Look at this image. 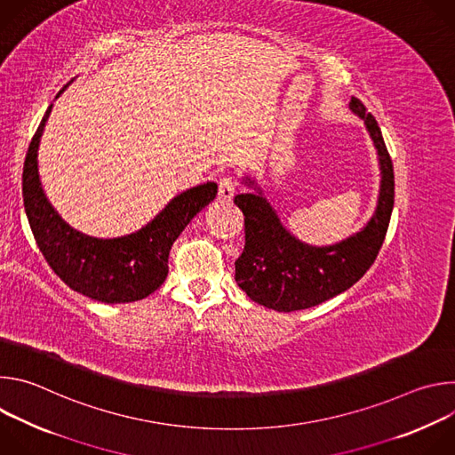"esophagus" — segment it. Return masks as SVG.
<instances>
[{
    "mask_svg": "<svg viewBox=\"0 0 455 455\" xmlns=\"http://www.w3.org/2000/svg\"><path fill=\"white\" fill-rule=\"evenodd\" d=\"M235 196V183L232 178H223L220 181V190H218V198L220 202L227 204V202H232Z\"/></svg>",
    "mask_w": 455,
    "mask_h": 455,
    "instance_id": "1",
    "label": "esophagus"
}]
</instances>
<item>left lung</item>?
Wrapping results in <instances>:
<instances>
[{"label":"left lung","mask_w":455,"mask_h":455,"mask_svg":"<svg viewBox=\"0 0 455 455\" xmlns=\"http://www.w3.org/2000/svg\"><path fill=\"white\" fill-rule=\"evenodd\" d=\"M351 113L363 120L376 149L379 188L369 221L349 237L333 244H309L293 235L265 196L259 181L244 174L234 204L244 214V250L235 261L237 286L257 304L275 311L316 306L349 290L371 268L387 234L395 207V172L378 122L365 106L351 97Z\"/></svg>","instance_id":"left-lung-1"}]
</instances>
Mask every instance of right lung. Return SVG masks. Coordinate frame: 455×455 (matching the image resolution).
Instances as JSON below:
<instances>
[{
	"instance_id": "obj_1",
	"label": "right lung",
	"mask_w": 455,
	"mask_h": 455,
	"mask_svg": "<svg viewBox=\"0 0 455 455\" xmlns=\"http://www.w3.org/2000/svg\"><path fill=\"white\" fill-rule=\"evenodd\" d=\"M52 108L53 102L30 142L23 167V202L36 243L50 268L74 291L106 304L146 299L164 284L172 243L192 218L216 198L218 183L205 181L176 194L149 223L132 234L88 235L60 218L41 183L39 146Z\"/></svg>"
}]
</instances>
